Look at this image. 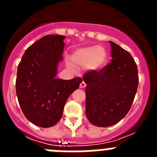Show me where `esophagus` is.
I'll use <instances>...</instances> for the list:
<instances>
[{"label": "esophagus", "instance_id": "esophagus-1", "mask_svg": "<svg viewBox=\"0 0 157 157\" xmlns=\"http://www.w3.org/2000/svg\"><path fill=\"white\" fill-rule=\"evenodd\" d=\"M86 86V84L84 82H82L81 83H80V85H79V87L81 89H83V88H85V87Z\"/></svg>", "mask_w": 157, "mask_h": 157}]
</instances>
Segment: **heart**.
I'll use <instances>...</instances> for the list:
<instances>
[{"instance_id": "b5f03b06", "label": "heart", "mask_w": 157, "mask_h": 157, "mask_svg": "<svg viewBox=\"0 0 157 157\" xmlns=\"http://www.w3.org/2000/svg\"><path fill=\"white\" fill-rule=\"evenodd\" d=\"M70 61L79 67H86L89 70L97 71L105 67L108 54L102 46H88L77 48L72 52Z\"/></svg>"}]
</instances>
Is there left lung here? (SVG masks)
I'll list each match as a JSON object with an SVG mask.
<instances>
[{
    "mask_svg": "<svg viewBox=\"0 0 157 157\" xmlns=\"http://www.w3.org/2000/svg\"><path fill=\"white\" fill-rule=\"evenodd\" d=\"M112 61L99 71L83 76L86 88V115L92 124L106 127L125 117L130 110L138 85V67L125 49L109 41Z\"/></svg>",
    "mask_w": 157,
    "mask_h": 157,
    "instance_id": "obj_1",
    "label": "left lung"
}]
</instances>
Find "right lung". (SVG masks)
<instances>
[{
  "label": "right lung",
  "mask_w": 157,
  "mask_h": 157,
  "mask_svg": "<svg viewBox=\"0 0 157 157\" xmlns=\"http://www.w3.org/2000/svg\"><path fill=\"white\" fill-rule=\"evenodd\" d=\"M64 38L44 36L27 48L18 66L16 88L20 108L29 121L43 128L60 120L67 100L82 82L79 77H56L63 60Z\"/></svg>",
  "instance_id": "right-lung-1"
}]
</instances>
